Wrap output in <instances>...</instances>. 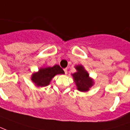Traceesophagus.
Segmentation results:
<instances>
[{"instance_id":"34e87169","label":"esophagus","mask_w":130,"mask_h":130,"mask_svg":"<svg viewBox=\"0 0 130 130\" xmlns=\"http://www.w3.org/2000/svg\"><path fill=\"white\" fill-rule=\"evenodd\" d=\"M64 72H65V74H68V69H67V68L64 69Z\"/></svg>"}]
</instances>
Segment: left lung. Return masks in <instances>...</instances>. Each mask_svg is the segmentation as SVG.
I'll use <instances>...</instances> for the list:
<instances>
[{"label": "left lung", "instance_id": "1", "mask_svg": "<svg viewBox=\"0 0 130 130\" xmlns=\"http://www.w3.org/2000/svg\"><path fill=\"white\" fill-rule=\"evenodd\" d=\"M76 72L72 74L76 89L80 92H88L89 89L94 85V79L89 76V73L85 70L82 65L75 66Z\"/></svg>", "mask_w": 130, "mask_h": 130}]
</instances>
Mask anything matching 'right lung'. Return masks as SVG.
Masks as SVG:
<instances>
[{
    "label": "right lung",
    "instance_id": "right-lung-1",
    "mask_svg": "<svg viewBox=\"0 0 130 130\" xmlns=\"http://www.w3.org/2000/svg\"><path fill=\"white\" fill-rule=\"evenodd\" d=\"M64 74V71L58 65H55L53 67H42L38 72L31 74V80L36 87H46L50 85L56 75Z\"/></svg>",
    "mask_w": 130,
    "mask_h": 130
}]
</instances>
